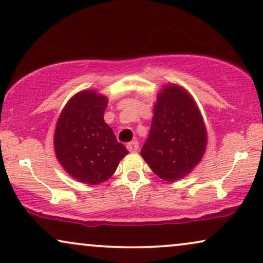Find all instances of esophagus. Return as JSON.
<instances>
[{"label":"esophagus","instance_id":"obj_1","mask_svg":"<svg viewBox=\"0 0 263 263\" xmlns=\"http://www.w3.org/2000/svg\"><path fill=\"white\" fill-rule=\"evenodd\" d=\"M127 149H128V152H131V153H136L138 150V148H139V144H138V142L137 141H134V142H129V143H127Z\"/></svg>","mask_w":263,"mask_h":263}]
</instances>
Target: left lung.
I'll return each instance as SVG.
<instances>
[{
  "label": "left lung",
  "mask_w": 263,
  "mask_h": 263,
  "mask_svg": "<svg viewBox=\"0 0 263 263\" xmlns=\"http://www.w3.org/2000/svg\"><path fill=\"white\" fill-rule=\"evenodd\" d=\"M207 146V129L190 93L170 84L159 92L154 106L149 137L141 155L152 171L166 181H176L191 172Z\"/></svg>",
  "instance_id": "1"
}]
</instances>
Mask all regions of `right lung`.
<instances>
[{
    "label": "right lung",
    "mask_w": 263,
    "mask_h": 263,
    "mask_svg": "<svg viewBox=\"0 0 263 263\" xmlns=\"http://www.w3.org/2000/svg\"><path fill=\"white\" fill-rule=\"evenodd\" d=\"M107 104L106 96L84 90L68 101L56 122V157L66 172L80 183L96 185L108 180L128 154L104 122Z\"/></svg>",
    "instance_id": "add662e5"
}]
</instances>
